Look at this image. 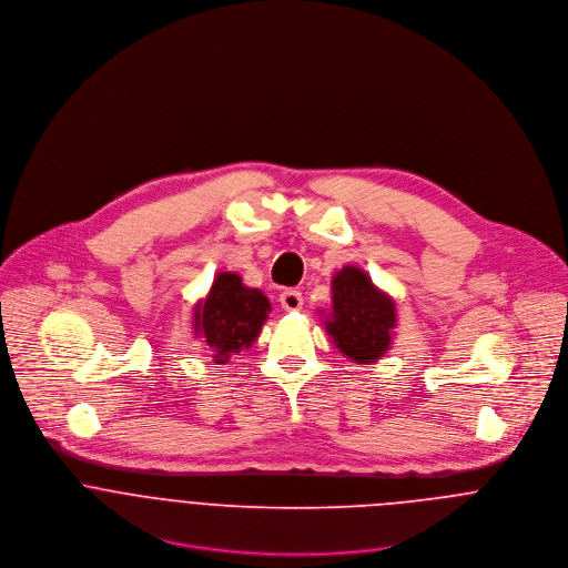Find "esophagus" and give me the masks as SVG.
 Here are the masks:
<instances>
[{
  "label": "esophagus",
  "instance_id": "1",
  "mask_svg": "<svg viewBox=\"0 0 568 568\" xmlns=\"http://www.w3.org/2000/svg\"><path fill=\"white\" fill-rule=\"evenodd\" d=\"M280 304H282V308H284V311L295 313V311H300V308L304 306V297H302V293H300V291H295V288H286V291H282V295H280Z\"/></svg>",
  "mask_w": 568,
  "mask_h": 568
}]
</instances>
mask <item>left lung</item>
Returning a JSON list of instances; mask_svg holds the SVG:
<instances>
[{"instance_id": "left-lung-1", "label": "left lung", "mask_w": 568, "mask_h": 568, "mask_svg": "<svg viewBox=\"0 0 568 568\" xmlns=\"http://www.w3.org/2000/svg\"><path fill=\"white\" fill-rule=\"evenodd\" d=\"M324 324L343 356L369 365L392 347L398 325L396 304L363 268L343 266L332 277V304Z\"/></svg>"}]
</instances>
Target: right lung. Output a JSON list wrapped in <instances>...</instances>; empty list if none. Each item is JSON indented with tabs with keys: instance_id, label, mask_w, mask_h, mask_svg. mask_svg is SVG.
<instances>
[{
	"instance_id": "obj_1",
	"label": "right lung",
	"mask_w": 568,
	"mask_h": 568,
	"mask_svg": "<svg viewBox=\"0 0 568 568\" xmlns=\"http://www.w3.org/2000/svg\"><path fill=\"white\" fill-rule=\"evenodd\" d=\"M271 304L260 288L244 286L239 273H219L205 300L194 306V334L212 352L216 365H225L232 354L248 349L257 338Z\"/></svg>"
}]
</instances>
